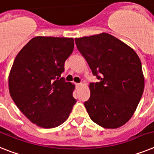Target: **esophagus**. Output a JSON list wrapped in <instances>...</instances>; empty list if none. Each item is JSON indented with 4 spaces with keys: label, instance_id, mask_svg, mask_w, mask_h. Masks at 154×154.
Listing matches in <instances>:
<instances>
[{
    "label": "esophagus",
    "instance_id": "34e87169",
    "mask_svg": "<svg viewBox=\"0 0 154 154\" xmlns=\"http://www.w3.org/2000/svg\"><path fill=\"white\" fill-rule=\"evenodd\" d=\"M81 85H82V84H81V83H77V84H76V86L77 87L81 86Z\"/></svg>",
    "mask_w": 154,
    "mask_h": 154
}]
</instances>
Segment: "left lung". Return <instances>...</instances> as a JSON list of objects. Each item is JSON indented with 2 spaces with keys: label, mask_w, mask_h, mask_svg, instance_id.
Returning a JSON list of instances; mask_svg holds the SVG:
<instances>
[{
  "label": "left lung",
  "mask_w": 154,
  "mask_h": 154,
  "mask_svg": "<svg viewBox=\"0 0 154 154\" xmlns=\"http://www.w3.org/2000/svg\"><path fill=\"white\" fill-rule=\"evenodd\" d=\"M74 40L100 80L90 84L91 97L85 102L91 119L105 129L122 126L133 116L143 93L140 57L133 48L108 33Z\"/></svg>",
  "instance_id": "1"
}]
</instances>
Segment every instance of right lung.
<instances>
[{
  "instance_id": "obj_1",
  "label": "right lung",
  "mask_w": 154,
  "mask_h": 154,
  "mask_svg": "<svg viewBox=\"0 0 154 154\" xmlns=\"http://www.w3.org/2000/svg\"><path fill=\"white\" fill-rule=\"evenodd\" d=\"M74 47L73 38L36 36L14 59L8 76L10 95L32 123L45 129L63 124L76 100L75 85L61 77Z\"/></svg>"
}]
</instances>
